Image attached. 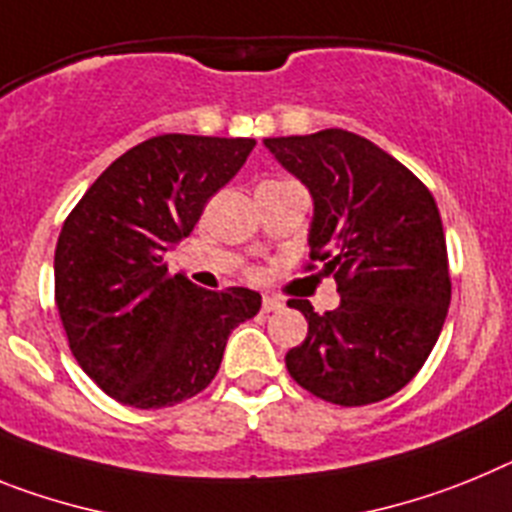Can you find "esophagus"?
Here are the masks:
<instances>
[{
	"label": "esophagus",
	"instance_id": "esophagus-1",
	"mask_svg": "<svg viewBox=\"0 0 512 512\" xmlns=\"http://www.w3.org/2000/svg\"><path fill=\"white\" fill-rule=\"evenodd\" d=\"M283 309V301L275 299V296H265L262 299V314H270V311H281Z\"/></svg>",
	"mask_w": 512,
	"mask_h": 512
}]
</instances>
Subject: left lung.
Segmentation results:
<instances>
[{
  "mask_svg": "<svg viewBox=\"0 0 512 512\" xmlns=\"http://www.w3.org/2000/svg\"><path fill=\"white\" fill-rule=\"evenodd\" d=\"M265 146L309 188V257L340 293V306L324 314L288 301L309 322L306 340L286 353L288 373L340 407L381 402L428 361L451 304L435 198L402 162L342 128Z\"/></svg>",
  "mask_w": 512,
  "mask_h": 512,
  "instance_id": "obj_1",
  "label": "left lung"
}]
</instances>
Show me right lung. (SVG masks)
Returning a JSON list of instances; mask_svg holds the SVG:
<instances>
[{
    "instance_id": "1",
    "label": "right lung",
    "mask_w": 512,
    "mask_h": 512,
    "mask_svg": "<svg viewBox=\"0 0 512 512\" xmlns=\"http://www.w3.org/2000/svg\"><path fill=\"white\" fill-rule=\"evenodd\" d=\"M255 144L154 136L115 159L66 216L56 306L77 363L115 402L159 410L195 397L219 371L231 330L260 311L257 291H206L164 262Z\"/></svg>"
}]
</instances>
